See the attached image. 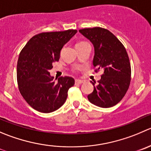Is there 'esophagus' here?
I'll use <instances>...</instances> for the list:
<instances>
[{
  "instance_id": "obj_1",
  "label": "esophagus",
  "mask_w": 151,
  "mask_h": 151,
  "mask_svg": "<svg viewBox=\"0 0 151 151\" xmlns=\"http://www.w3.org/2000/svg\"><path fill=\"white\" fill-rule=\"evenodd\" d=\"M84 83V81L80 80H75V84H82V83Z\"/></svg>"
}]
</instances>
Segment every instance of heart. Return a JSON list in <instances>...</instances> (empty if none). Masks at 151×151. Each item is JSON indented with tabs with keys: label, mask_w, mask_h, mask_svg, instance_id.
I'll use <instances>...</instances> for the list:
<instances>
[{
	"label": "heart",
	"mask_w": 151,
	"mask_h": 151,
	"mask_svg": "<svg viewBox=\"0 0 151 151\" xmlns=\"http://www.w3.org/2000/svg\"><path fill=\"white\" fill-rule=\"evenodd\" d=\"M86 43V42H85V41H82V42H80V43H77V45H76V46H79V45L84 44V43Z\"/></svg>",
	"instance_id": "heart-1"
}]
</instances>
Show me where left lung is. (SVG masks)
<instances>
[{
  "label": "left lung",
  "mask_w": 151,
  "mask_h": 151,
  "mask_svg": "<svg viewBox=\"0 0 151 151\" xmlns=\"http://www.w3.org/2000/svg\"><path fill=\"white\" fill-rule=\"evenodd\" d=\"M79 32L88 39L94 47L93 65L103 71L97 86L88 95L89 102L101 108H110L120 102L131 83V68L129 58L123 44L108 29L88 28Z\"/></svg>",
  "instance_id": "obj_1"
}]
</instances>
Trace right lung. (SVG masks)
I'll return each instance as SVG.
<instances>
[{
  "label": "right lung",
  "mask_w": 151,
  "mask_h": 151,
  "mask_svg": "<svg viewBox=\"0 0 151 151\" xmlns=\"http://www.w3.org/2000/svg\"><path fill=\"white\" fill-rule=\"evenodd\" d=\"M77 32L68 29L40 33L32 37L20 52L17 65L18 88L26 102L36 111L53 112L65 103L74 80L61 77L55 82L49 70L59 60L64 45Z\"/></svg>",
  "instance_id": "1"
}]
</instances>
